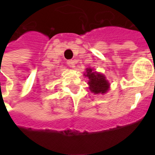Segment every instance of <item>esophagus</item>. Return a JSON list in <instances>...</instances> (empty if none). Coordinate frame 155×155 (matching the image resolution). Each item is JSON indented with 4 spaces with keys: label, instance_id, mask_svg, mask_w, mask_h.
I'll list each match as a JSON object with an SVG mask.
<instances>
[{
    "label": "esophagus",
    "instance_id": "34e87169",
    "mask_svg": "<svg viewBox=\"0 0 155 155\" xmlns=\"http://www.w3.org/2000/svg\"><path fill=\"white\" fill-rule=\"evenodd\" d=\"M67 64L70 67H74V61H68Z\"/></svg>",
    "mask_w": 155,
    "mask_h": 155
}]
</instances>
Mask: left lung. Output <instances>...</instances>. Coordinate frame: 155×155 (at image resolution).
<instances>
[{
    "label": "left lung",
    "mask_w": 155,
    "mask_h": 155,
    "mask_svg": "<svg viewBox=\"0 0 155 155\" xmlns=\"http://www.w3.org/2000/svg\"><path fill=\"white\" fill-rule=\"evenodd\" d=\"M84 76L89 79L88 84L90 91L94 94H105L110 89V83L104 74L87 68Z\"/></svg>",
    "instance_id": "left-lung-1"
}]
</instances>
